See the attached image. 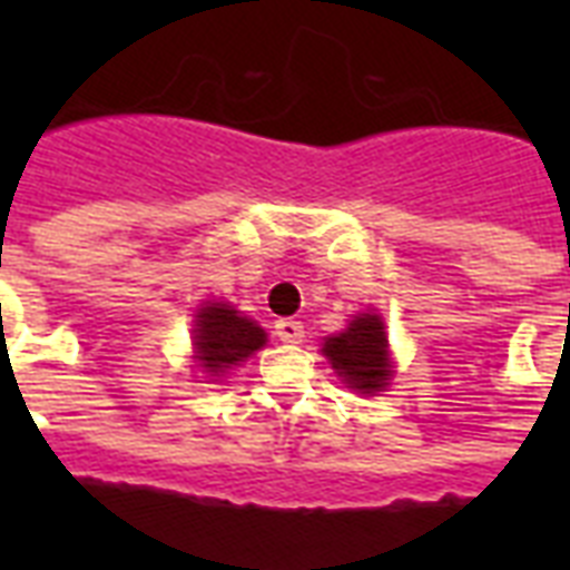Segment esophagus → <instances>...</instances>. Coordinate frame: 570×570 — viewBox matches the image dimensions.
I'll return each instance as SVG.
<instances>
[{
    "label": "esophagus",
    "instance_id": "obj_1",
    "mask_svg": "<svg viewBox=\"0 0 570 570\" xmlns=\"http://www.w3.org/2000/svg\"><path fill=\"white\" fill-rule=\"evenodd\" d=\"M275 337L281 340V343H289V346H295V343H302L304 340V325L295 320H277Z\"/></svg>",
    "mask_w": 570,
    "mask_h": 570
}]
</instances>
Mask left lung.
<instances>
[{"label":"left lung","mask_w":570,"mask_h":570,"mask_svg":"<svg viewBox=\"0 0 570 570\" xmlns=\"http://www.w3.org/2000/svg\"><path fill=\"white\" fill-rule=\"evenodd\" d=\"M322 352L328 355L331 366L343 375L348 387L375 393V390L387 384V337H384V325L373 313L355 316V322H348V328L343 334L325 340Z\"/></svg>","instance_id":"1"}]
</instances>
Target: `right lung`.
I'll list each match as a JSON object with an SVG mask.
<instances>
[{"label":"right lung","instance_id":"1","mask_svg":"<svg viewBox=\"0 0 570 570\" xmlns=\"http://www.w3.org/2000/svg\"><path fill=\"white\" fill-rule=\"evenodd\" d=\"M263 343H266V331L227 304H206L197 313L195 348L206 373L230 370L233 364L254 355Z\"/></svg>","mask_w":570,"mask_h":570}]
</instances>
